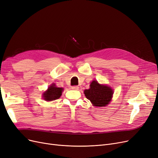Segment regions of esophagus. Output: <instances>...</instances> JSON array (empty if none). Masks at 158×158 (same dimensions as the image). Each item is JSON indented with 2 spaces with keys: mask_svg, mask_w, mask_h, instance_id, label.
Wrapping results in <instances>:
<instances>
[{
  "mask_svg": "<svg viewBox=\"0 0 158 158\" xmlns=\"http://www.w3.org/2000/svg\"><path fill=\"white\" fill-rule=\"evenodd\" d=\"M72 89L74 90H79V86H72Z\"/></svg>",
  "mask_w": 158,
  "mask_h": 158,
  "instance_id": "1",
  "label": "esophagus"
}]
</instances>
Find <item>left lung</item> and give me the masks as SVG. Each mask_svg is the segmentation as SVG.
I'll return each instance as SVG.
<instances>
[{
    "label": "left lung",
    "instance_id": "obj_1",
    "mask_svg": "<svg viewBox=\"0 0 158 158\" xmlns=\"http://www.w3.org/2000/svg\"><path fill=\"white\" fill-rule=\"evenodd\" d=\"M84 94L93 106L103 107L108 105L112 100L114 91L110 86L100 85L98 81L94 80L90 85V88L85 90Z\"/></svg>",
    "mask_w": 158,
    "mask_h": 158
}]
</instances>
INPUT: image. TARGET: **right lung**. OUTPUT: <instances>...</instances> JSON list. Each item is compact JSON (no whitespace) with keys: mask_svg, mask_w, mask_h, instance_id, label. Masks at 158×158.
I'll return each instance as SVG.
<instances>
[{"mask_svg":"<svg viewBox=\"0 0 158 158\" xmlns=\"http://www.w3.org/2000/svg\"><path fill=\"white\" fill-rule=\"evenodd\" d=\"M64 90L63 88L57 87L54 83L51 85L43 94V99L46 101H52L60 98Z\"/></svg>","mask_w":158,"mask_h":158,"instance_id":"obj_1","label":"right lung"}]
</instances>
